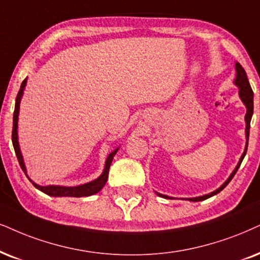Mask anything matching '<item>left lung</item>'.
Instances as JSON below:
<instances>
[{
	"mask_svg": "<svg viewBox=\"0 0 260 260\" xmlns=\"http://www.w3.org/2000/svg\"><path fill=\"white\" fill-rule=\"evenodd\" d=\"M235 71H236V77H235V80H234V84L236 86L239 87V96H240V100L242 101V103L245 104L246 109V116H245V121H246V147H245V151L244 153H242V156L240 157V160L238 163V166L235 167V169L233 170V173L231 174V176L226 179V181L223 183V185L217 188L216 190H213V192L209 193V194H205V196H200V197H196V198H187L189 200V202H202V200H205L210 198V197L217 194V193L221 192V190L224 188V187L228 185L229 182L232 181V179L234 177V175L238 172V169L240 168V164H241L242 159H244L246 152H247V146H248V137H249V124H251V119H252V115H253V91L251 88V85H249V81L247 79V74H246V72L244 68H242V66L239 63V62H236L235 63ZM157 193V192H156ZM159 197H162V198H166V199H173L172 197H168V196H164V194H159V193H157Z\"/></svg>",
	"mask_w": 260,
	"mask_h": 260,
	"instance_id": "8db88e82",
	"label": "left lung"
}]
</instances>
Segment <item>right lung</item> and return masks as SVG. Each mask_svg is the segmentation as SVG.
Returning a JSON list of instances; mask_svg holds the SVG:
<instances>
[{"instance_id":"1","label":"right lung","mask_w":260,"mask_h":260,"mask_svg":"<svg viewBox=\"0 0 260 260\" xmlns=\"http://www.w3.org/2000/svg\"><path fill=\"white\" fill-rule=\"evenodd\" d=\"M26 83H27V79H25V80L22 81L20 90H19L18 96H16V100H15L14 115H13L12 141H13V146H14V150H15V154L16 157H18L19 164H20L22 172L25 173V175L28 177L27 174H26V167L24 163V158H22L20 147H19V141H18L19 109H20V102H21L22 94H24ZM117 150H119V147L115 149L111 153H109V156H108V158L106 160V166H104V170L103 173H102V175L91 182L84 183V185L74 186V187H66V186H41V185H37V183H35L31 179H29V181L32 182V185H34L36 188L42 190L43 193H45V194L51 196V197H77V198H79V197H88L92 194H96V193L100 192V190L104 187V185H106L108 180V174H109L110 164L113 162V158L115 154H116Z\"/></svg>"}]
</instances>
